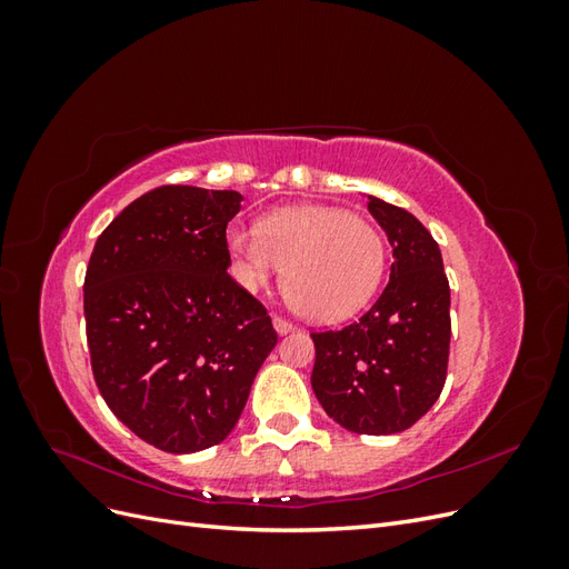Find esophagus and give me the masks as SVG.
<instances>
[{
	"label": "esophagus",
	"mask_w": 569,
	"mask_h": 569,
	"mask_svg": "<svg viewBox=\"0 0 569 569\" xmlns=\"http://www.w3.org/2000/svg\"><path fill=\"white\" fill-rule=\"evenodd\" d=\"M272 327H274V332H278V335H289L291 330H295V325H291L284 318H280V316H272Z\"/></svg>",
	"instance_id": "esophagus-1"
}]
</instances>
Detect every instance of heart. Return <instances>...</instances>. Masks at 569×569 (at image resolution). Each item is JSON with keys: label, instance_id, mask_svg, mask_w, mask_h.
Instances as JSON below:
<instances>
[{"label": "heart", "instance_id": "1", "mask_svg": "<svg viewBox=\"0 0 569 569\" xmlns=\"http://www.w3.org/2000/svg\"><path fill=\"white\" fill-rule=\"evenodd\" d=\"M237 280L258 291L282 270V291L297 313L337 322L363 308L382 282L385 239L368 220L332 206H295L253 228H230Z\"/></svg>", "mask_w": 569, "mask_h": 569}]
</instances>
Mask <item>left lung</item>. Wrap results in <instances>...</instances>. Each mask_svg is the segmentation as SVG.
I'll use <instances>...</instances> for the list:
<instances>
[{"mask_svg": "<svg viewBox=\"0 0 569 569\" xmlns=\"http://www.w3.org/2000/svg\"><path fill=\"white\" fill-rule=\"evenodd\" d=\"M368 211L393 249L389 282L363 318L311 335V385L337 425L382 437L412 427L439 399L449 366L451 289L439 244L416 216L370 194Z\"/></svg>", "mask_w": 569, "mask_h": 569, "instance_id": "1", "label": "left lung"}]
</instances>
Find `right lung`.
Instances as JSON below:
<instances>
[{"mask_svg":"<svg viewBox=\"0 0 569 569\" xmlns=\"http://www.w3.org/2000/svg\"><path fill=\"white\" fill-rule=\"evenodd\" d=\"M232 189L166 184L99 234L84 274L94 382L113 416L166 453L226 439L278 343L270 316L230 274Z\"/></svg>","mask_w":569,"mask_h":569,"instance_id":"add662e5","label":"right lung"}]
</instances>
